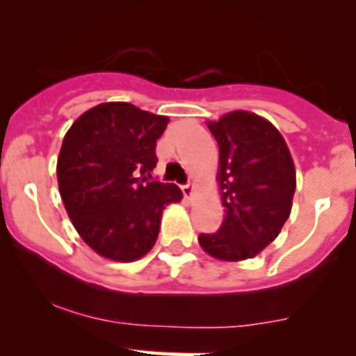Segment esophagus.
Instances as JSON below:
<instances>
[{
  "label": "esophagus",
  "mask_w": 356,
  "mask_h": 356,
  "mask_svg": "<svg viewBox=\"0 0 356 356\" xmlns=\"http://www.w3.org/2000/svg\"><path fill=\"white\" fill-rule=\"evenodd\" d=\"M181 192H184V197L187 199V201H191L192 195H194V192H195V185L194 184L184 185V187H181Z\"/></svg>",
  "instance_id": "34e87169"
}]
</instances>
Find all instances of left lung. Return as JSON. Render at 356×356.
Segmentation results:
<instances>
[{
    "label": "left lung",
    "mask_w": 356,
    "mask_h": 356,
    "mask_svg": "<svg viewBox=\"0 0 356 356\" xmlns=\"http://www.w3.org/2000/svg\"><path fill=\"white\" fill-rule=\"evenodd\" d=\"M218 143V181L225 208L218 232L199 234L209 257L241 262L277 238L292 211L296 165L285 138L267 118L245 110L208 120Z\"/></svg>",
    "instance_id": "8db88e82"
}]
</instances>
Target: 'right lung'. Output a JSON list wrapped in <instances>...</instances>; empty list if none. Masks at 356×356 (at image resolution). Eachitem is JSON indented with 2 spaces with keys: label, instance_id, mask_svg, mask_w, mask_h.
Masks as SVG:
<instances>
[{
  "label": "right lung",
  "instance_id": "obj_1",
  "mask_svg": "<svg viewBox=\"0 0 356 356\" xmlns=\"http://www.w3.org/2000/svg\"><path fill=\"white\" fill-rule=\"evenodd\" d=\"M169 118L131 103H101L73 122L57 157V184L80 238L104 259L134 262L157 241L175 184L150 181Z\"/></svg>",
  "mask_w": 356,
  "mask_h": 356
}]
</instances>
